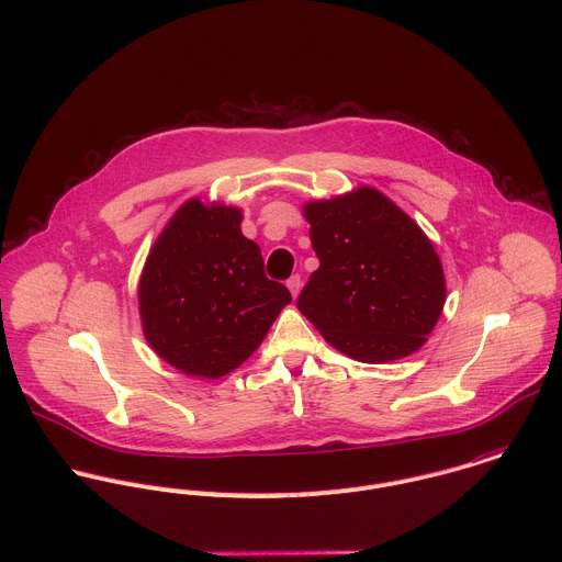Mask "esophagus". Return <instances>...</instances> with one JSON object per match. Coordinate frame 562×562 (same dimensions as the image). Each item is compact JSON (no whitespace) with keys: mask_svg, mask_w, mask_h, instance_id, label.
<instances>
[{"mask_svg":"<svg viewBox=\"0 0 562 562\" xmlns=\"http://www.w3.org/2000/svg\"><path fill=\"white\" fill-rule=\"evenodd\" d=\"M301 285H303V279H301V274H292V277L288 279V288H290L292 296H296V294L301 292Z\"/></svg>","mask_w":562,"mask_h":562,"instance_id":"1","label":"esophagus"}]
</instances>
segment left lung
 Segmentation results:
<instances>
[{"label":"left lung","mask_w":562,"mask_h":562,"mask_svg":"<svg viewBox=\"0 0 562 562\" xmlns=\"http://www.w3.org/2000/svg\"><path fill=\"white\" fill-rule=\"evenodd\" d=\"M318 270L296 299L323 338L360 362L417 351L435 327L446 283L422 228L380 191L305 206Z\"/></svg>","instance_id":"8db88e82"}]
</instances>
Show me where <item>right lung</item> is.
<instances>
[{
    "mask_svg": "<svg viewBox=\"0 0 562 562\" xmlns=\"http://www.w3.org/2000/svg\"><path fill=\"white\" fill-rule=\"evenodd\" d=\"M241 211L189 200L154 244L138 288L145 338L189 375L220 378L261 345L290 290L266 277Z\"/></svg>",
    "mask_w": 562,
    "mask_h": 562,
    "instance_id": "1",
    "label": "right lung"
}]
</instances>
